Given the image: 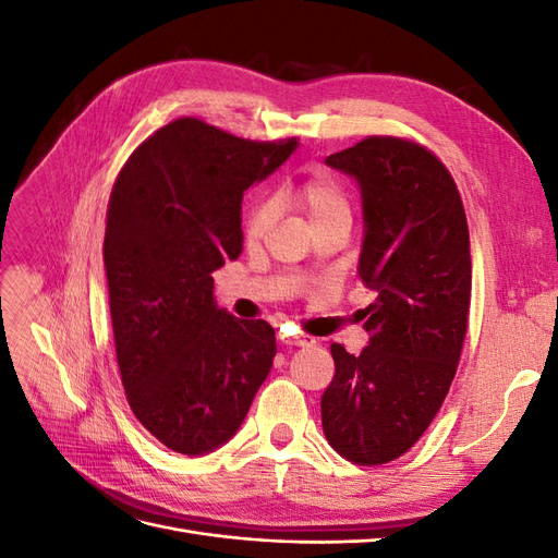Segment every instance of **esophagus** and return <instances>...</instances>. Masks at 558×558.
Listing matches in <instances>:
<instances>
[{
  "instance_id": "obj_1",
  "label": "esophagus",
  "mask_w": 558,
  "mask_h": 558,
  "mask_svg": "<svg viewBox=\"0 0 558 558\" xmlns=\"http://www.w3.org/2000/svg\"><path fill=\"white\" fill-rule=\"evenodd\" d=\"M279 340L286 347H312V344H316V340L310 335H279Z\"/></svg>"
}]
</instances>
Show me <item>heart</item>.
Wrapping results in <instances>:
<instances>
[{
  "label": "heart",
  "instance_id": "heart-1",
  "mask_svg": "<svg viewBox=\"0 0 558 558\" xmlns=\"http://www.w3.org/2000/svg\"><path fill=\"white\" fill-rule=\"evenodd\" d=\"M295 199L300 209L307 214L310 223L316 228L332 218L351 216V202L344 185L332 174L318 172L302 179L295 189ZM275 221V202L269 197H258L244 216V238L246 242H258L267 228Z\"/></svg>",
  "mask_w": 558,
  "mask_h": 558
}]
</instances>
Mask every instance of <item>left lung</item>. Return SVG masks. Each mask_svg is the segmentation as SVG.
I'll use <instances>...</instances> for the list:
<instances>
[{"mask_svg": "<svg viewBox=\"0 0 558 558\" xmlns=\"http://www.w3.org/2000/svg\"><path fill=\"white\" fill-rule=\"evenodd\" d=\"M326 165L361 185L359 277L377 298L359 356L330 344L320 421L347 461L381 465L426 433L459 367L472 283L465 209L447 167L410 140L367 137Z\"/></svg>", "mask_w": 558, "mask_h": 558, "instance_id": "obj_1", "label": "left lung"}]
</instances>
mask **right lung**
Returning a JSON list of instances; mask_svg holds the SVG:
<instances>
[{"label": "right lung", "instance_id": "obj_1", "mask_svg": "<svg viewBox=\"0 0 558 558\" xmlns=\"http://www.w3.org/2000/svg\"><path fill=\"white\" fill-rule=\"evenodd\" d=\"M295 146L177 118L118 172L105 232L116 359L134 416L167 449L226 445L272 367L275 328L218 310L211 272L242 253L244 191Z\"/></svg>", "mask_w": 558, "mask_h": 558}]
</instances>
